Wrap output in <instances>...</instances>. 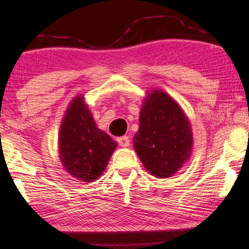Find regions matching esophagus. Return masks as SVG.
<instances>
[{
	"mask_svg": "<svg viewBox=\"0 0 249 249\" xmlns=\"http://www.w3.org/2000/svg\"><path fill=\"white\" fill-rule=\"evenodd\" d=\"M117 142H118V144L121 145V146H123V147H127L128 145H130V138H128L127 136L119 137V138L117 139Z\"/></svg>",
	"mask_w": 249,
	"mask_h": 249,
	"instance_id": "34e87169",
	"label": "esophagus"
}]
</instances>
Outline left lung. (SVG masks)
<instances>
[{"label":"left lung","instance_id":"8db88e82","mask_svg":"<svg viewBox=\"0 0 249 249\" xmlns=\"http://www.w3.org/2000/svg\"><path fill=\"white\" fill-rule=\"evenodd\" d=\"M133 146L145 168L157 178L172 177L190 159L193 147L190 121L164 91L153 90L144 99Z\"/></svg>","mask_w":249,"mask_h":249}]
</instances>
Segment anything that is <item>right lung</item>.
Segmentation results:
<instances>
[{
	"mask_svg": "<svg viewBox=\"0 0 249 249\" xmlns=\"http://www.w3.org/2000/svg\"><path fill=\"white\" fill-rule=\"evenodd\" d=\"M58 145L65 171L84 182L102 176L117 147V142L96 126L83 96L72 99L65 111Z\"/></svg>",
	"mask_w": 249,
	"mask_h": 249,
	"instance_id": "right-lung-1",
	"label": "right lung"
}]
</instances>
